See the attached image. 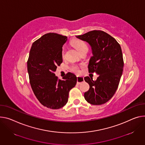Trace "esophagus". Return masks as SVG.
Here are the masks:
<instances>
[{"instance_id": "esophagus-1", "label": "esophagus", "mask_w": 145, "mask_h": 145, "mask_svg": "<svg viewBox=\"0 0 145 145\" xmlns=\"http://www.w3.org/2000/svg\"><path fill=\"white\" fill-rule=\"evenodd\" d=\"M84 81V78L83 77L77 76V84H80Z\"/></svg>"}]
</instances>
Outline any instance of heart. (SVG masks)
<instances>
[{"label":"heart","instance_id":"1","mask_svg":"<svg viewBox=\"0 0 145 145\" xmlns=\"http://www.w3.org/2000/svg\"><path fill=\"white\" fill-rule=\"evenodd\" d=\"M72 44L80 54L84 51H86V50L88 51L87 45L82 40H73V42H72ZM64 53H65V49L64 48H63L62 51V56L63 58L64 57ZM71 71L76 73H80L79 68H78V67L77 65H72L71 67Z\"/></svg>","mask_w":145,"mask_h":145}]
</instances>
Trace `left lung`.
Listing matches in <instances>:
<instances>
[{"label":"left lung","mask_w":145,"mask_h":145,"mask_svg":"<svg viewBox=\"0 0 145 145\" xmlns=\"http://www.w3.org/2000/svg\"><path fill=\"white\" fill-rule=\"evenodd\" d=\"M76 37L90 46L93 56L89 61L88 72L99 75L95 81L88 76L84 77L89 85L84 98L92 105L103 104L114 95L122 75L124 62L120 45L114 38L101 31Z\"/></svg>","instance_id":"obj_1"}]
</instances>
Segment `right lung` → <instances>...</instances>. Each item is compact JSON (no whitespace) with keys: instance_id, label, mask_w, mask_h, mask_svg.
<instances>
[{"instance_id":"obj_1","label":"right lung","mask_w":145,"mask_h":145,"mask_svg":"<svg viewBox=\"0 0 145 145\" xmlns=\"http://www.w3.org/2000/svg\"><path fill=\"white\" fill-rule=\"evenodd\" d=\"M67 36L55 33L44 35L32 45L27 62L30 84L43 106L52 109L62 108L68 101L69 91L77 83V77L68 73L58 79L54 72L62 62V46Z\"/></svg>"}]
</instances>
